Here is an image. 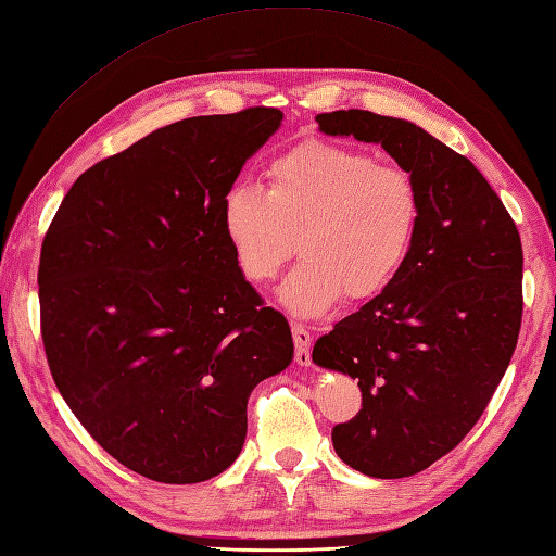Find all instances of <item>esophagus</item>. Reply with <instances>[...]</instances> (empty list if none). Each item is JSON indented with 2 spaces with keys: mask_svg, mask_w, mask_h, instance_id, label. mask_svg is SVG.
Returning a JSON list of instances; mask_svg holds the SVG:
<instances>
[{
  "mask_svg": "<svg viewBox=\"0 0 556 556\" xmlns=\"http://www.w3.org/2000/svg\"><path fill=\"white\" fill-rule=\"evenodd\" d=\"M291 333H293V343H295V362L301 366H309L312 364V352H309V343L312 336L305 329L303 324L291 321Z\"/></svg>",
  "mask_w": 556,
  "mask_h": 556,
  "instance_id": "esophagus-1",
  "label": "esophagus"
}]
</instances>
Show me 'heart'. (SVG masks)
Listing matches in <instances>:
<instances>
[{
    "mask_svg": "<svg viewBox=\"0 0 556 556\" xmlns=\"http://www.w3.org/2000/svg\"><path fill=\"white\" fill-rule=\"evenodd\" d=\"M420 216V188L406 168L324 140L275 156L267 190L235 182L220 202L225 239L249 281H273L301 247L305 258L279 289L298 315H321L340 295L366 301L386 291L408 258Z\"/></svg>",
    "mask_w": 556,
    "mask_h": 556,
    "instance_id": "1",
    "label": "heart"
}]
</instances>
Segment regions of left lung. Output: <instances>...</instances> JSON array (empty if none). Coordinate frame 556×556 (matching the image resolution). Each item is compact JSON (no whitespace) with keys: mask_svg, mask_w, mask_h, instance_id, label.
Returning <instances> with one entry per match:
<instances>
[{"mask_svg":"<svg viewBox=\"0 0 556 556\" xmlns=\"http://www.w3.org/2000/svg\"><path fill=\"white\" fill-rule=\"evenodd\" d=\"M317 124L378 142L420 188L400 273L312 350L315 364L359 380V414L331 432L340 460L410 477L460 444L507 371L523 309L519 230L477 166L420 126L368 110L321 112Z\"/></svg>","mask_w":556,"mask_h":556,"instance_id":"1","label":"left lung"}]
</instances>
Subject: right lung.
<instances>
[{"instance_id":"1","label":"right lung","mask_w":556,"mask_h":556,"mask_svg":"<svg viewBox=\"0 0 556 556\" xmlns=\"http://www.w3.org/2000/svg\"><path fill=\"white\" fill-rule=\"evenodd\" d=\"M277 108L162 126L93 164L39 255V319L55 388L134 472L197 483L244 446L247 404L293 359L227 244L220 202L281 124Z\"/></svg>"}]
</instances>
